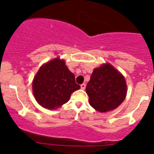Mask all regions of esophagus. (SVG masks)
Instances as JSON below:
<instances>
[{
    "label": "esophagus",
    "mask_w": 154,
    "mask_h": 154,
    "mask_svg": "<svg viewBox=\"0 0 154 154\" xmlns=\"http://www.w3.org/2000/svg\"><path fill=\"white\" fill-rule=\"evenodd\" d=\"M80 87H81V89H82V90H85V89L86 85L85 84V83H83V84L81 85H80Z\"/></svg>",
    "instance_id": "esophagus-1"
}]
</instances>
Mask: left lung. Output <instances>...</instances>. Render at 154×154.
I'll list each match as a JSON object with an SVG mask.
<instances>
[{
    "label": "left lung",
    "mask_w": 154,
    "mask_h": 154,
    "mask_svg": "<svg viewBox=\"0 0 154 154\" xmlns=\"http://www.w3.org/2000/svg\"><path fill=\"white\" fill-rule=\"evenodd\" d=\"M89 103L99 112L115 109L124 101L127 95L125 77L110 63L95 68L86 87Z\"/></svg>",
    "instance_id": "left-lung-1"
}]
</instances>
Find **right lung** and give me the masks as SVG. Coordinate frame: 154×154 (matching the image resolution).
I'll list each match as a JSON object with an SVG mask.
<instances>
[{
	"instance_id": "obj_1",
	"label": "right lung",
	"mask_w": 154,
	"mask_h": 154,
	"mask_svg": "<svg viewBox=\"0 0 154 154\" xmlns=\"http://www.w3.org/2000/svg\"><path fill=\"white\" fill-rule=\"evenodd\" d=\"M79 88L64 60L59 58L42 65L32 82L35 100L41 106L51 110L66 103L72 93Z\"/></svg>"
}]
</instances>
